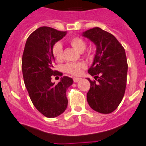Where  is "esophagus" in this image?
Wrapping results in <instances>:
<instances>
[{
  "label": "esophagus",
  "instance_id": "esophagus-1",
  "mask_svg": "<svg viewBox=\"0 0 146 146\" xmlns=\"http://www.w3.org/2000/svg\"><path fill=\"white\" fill-rule=\"evenodd\" d=\"M79 80H80V78H76V77L73 78V82H78Z\"/></svg>",
  "mask_w": 146,
  "mask_h": 146
}]
</instances>
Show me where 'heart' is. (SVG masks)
<instances>
[{
	"label": "heart",
	"instance_id": "obj_1",
	"mask_svg": "<svg viewBox=\"0 0 146 146\" xmlns=\"http://www.w3.org/2000/svg\"><path fill=\"white\" fill-rule=\"evenodd\" d=\"M69 43L70 44L73 48H75L78 52H83L86 48V42L81 37H73L69 40ZM52 54L54 59L58 62H60L62 59V46L61 43H55L52 48ZM86 64L83 62L78 63H68L64 66V70L69 74L73 76H79L82 73V70L85 69Z\"/></svg>",
	"mask_w": 146,
	"mask_h": 146
}]
</instances>
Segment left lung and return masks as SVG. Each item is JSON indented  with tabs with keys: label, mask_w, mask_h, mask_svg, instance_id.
<instances>
[{
	"label": "left lung",
	"mask_w": 146,
	"mask_h": 146,
	"mask_svg": "<svg viewBox=\"0 0 146 146\" xmlns=\"http://www.w3.org/2000/svg\"><path fill=\"white\" fill-rule=\"evenodd\" d=\"M82 36L96 46L94 60L88 70L96 81L87 78L90 83L87 102L98 112L111 113L117 108L126 90L128 64L125 49L113 35L101 28L89 29Z\"/></svg>",
	"instance_id": "left-lung-1"
}]
</instances>
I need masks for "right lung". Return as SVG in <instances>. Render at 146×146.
I'll return each mask as SVG.
<instances>
[{
    "mask_svg": "<svg viewBox=\"0 0 146 146\" xmlns=\"http://www.w3.org/2000/svg\"><path fill=\"white\" fill-rule=\"evenodd\" d=\"M66 34L47 26L39 28L28 37L23 54V76L29 97L36 110L49 118L65 111L66 91L73 83L68 76L62 77L57 84L51 82L53 76L62 75L54 70L52 48Z\"/></svg>",
    "mask_w": 146,
    "mask_h": 146,
    "instance_id": "1",
    "label": "right lung"
}]
</instances>
